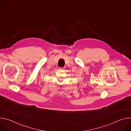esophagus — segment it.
<instances>
[{
  "instance_id": "esophagus-1",
  "label": "esophagus",
  "mask_w": 131,
  "mask_h": 131,
  "mask_svg": "<svg viewBox=\"0 0 131 131\" xmlns=\"http://www.w3.org/2000/svg\"><path fill=\"white\" fill-rule=\"evenodd\" d=\"M65 67H60L59 69H64Z\"/></svg>"
}]
</instances>
